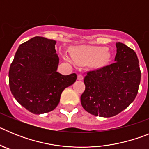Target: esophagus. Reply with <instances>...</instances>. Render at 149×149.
Returning a JSON list of instances; mask_svg holds the SVG:
<instances>
[{"mask_svg": "<svg viewBox=\"0 0 149 149\" xmlns=\"http://www.w3.org/2000/svg\"><path fill=\"white\" fill-rule=\"evenodd\" d=\"M83 79H84V76L81 74H79L78 75H77V80L78 81H82Z\"/></svg>", "mask_w": 149, "mask_h": 149, "instance_id": "34e87169", "label": "esophagus"}]
</instances>
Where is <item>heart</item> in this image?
Segmentation results:
<instances>
[{
  "mask_svg": "<svg viewBox=\"0 0 149 149\" xmlns=\"http://www.w3.org/2000/svg\"><path fill=\"white\" fill-rule=\"evenodd\" d=\"M72 56L77 63H88L93 60L94 65H100L108 60L110 53L102 47L82 45L72 48ZM65 58L67 61L71 62L68 56H65Z\"/></svg>",
  "mask_w": 149,
  "mask_h": 149,
  "instance_id": "1",
  "label": "heart"
}]
</instances>
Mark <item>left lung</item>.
I'll use <instances>...</instances> for the list:
<instances>
[{
	"mask_svg": "<svg viewBox=\"0 0 149 149\" xmlns=\"http://www.w3.org/2000/svg\"><path fill=\"white\" fill-rule=\"evenodd\" d=\"M114 63L90 71L85 76L82 107L92 115L112 117L132 103L138 93L141 72L135 51L117 42Z\"/></svg>",
	"mask_w": 149,
	"mask_h": 149,
	"instance_id": "8db88e82",
	"label": "left lung"
}]
</instances>
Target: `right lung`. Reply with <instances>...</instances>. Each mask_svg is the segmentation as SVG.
Segmentation results:
<instances>
[{
  "label": "right lung",
  "instance_id": "obj_1",
  "mask_svg": "<svg viewBox=\"0 0 149 149\" xmlns=\"http://www.w3.org/2000/svg\"><path fill=\"white\" fill-rule=\"evenodd\" d=\"M56 41L35 36L20 45L9 71L11 93L18 103L33 114L54 110L63 91L77 80L75 73L56 72Z\"/></svg>",
  "mask_w": 149,
  "mask_h": 149
}]
</instances>
